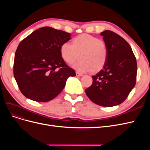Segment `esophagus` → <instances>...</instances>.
I'll list each match as a JSON object with an SVG mask.
<instances>
[{
    "mask_svg": "<svg viewBox=\"0 0 150 150\" xmlns=\"http://www.w3.org/2000/svg\"><path fill=\"white\" fill-rule=\"evenodd\" d=\"M76 76H78V77H79V76H83V74L80 73V72H76Z\"/></svg>",
    "mask_w": 150,
    "mask_h": 150,
    "instance_id": "esophagus-1",
    "label": "esophagus"
}]
</instances>
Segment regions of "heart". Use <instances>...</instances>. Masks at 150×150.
Segmentation results:
<instances>
[{
	"instance_id": "obj_1",
	"label": "heart",
	"mask_w": 150,
	"mask_h": 150,
	"mask_svg": "<svg viewBox=\"0 0 150 150\" xmlns=\"http://www.w3.org/2000/svg\"><path fill=\"white\" fill-rule=\"evenodd\" d=\"M60 53L64 61L73 64L78 71L97 72L105 66L108 57V49L106 42L96 37L87 34L76 36L72 44L65 42L60 47Z\"/></svg>"
}]
</instances>
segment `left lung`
<instances>
[{"instance_id": "8db88e82", "label": "left lung", "mask_w": 150, "mask_h": 150, "mask_svg": "<svg viewBox=\"0 0 150 150\" xmlns=\"http://www.w3.org/2000/svg\"><path fill=\"white\" fill-rule=\"evenodd\" d=\"M100 34L108 46V60L92 76L93 84L85 92L98 105L112 107L125 101L134 87L137 62L129 44L120 35L109 30Z\"/></svg>"}]
</instances>
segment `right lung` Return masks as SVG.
<instances>
[{"label": "right lung", "mask_w": 150, "mask_h": 150, "mask_svg": "<svg viewBox=\"0 0 150 150\" xmlns=\"http://www.w3.org/2000/svg\"><path fill=\"white\" fill-rule=\"evenodd\" d=\"M71 34L51 27L34 31L19 43L13 62V76L21 92L28 99L47 102L56 98L67 78L75 76L60 53Z\"/></svg>", "instance_id": "right-lung-1"}]
</instances>
